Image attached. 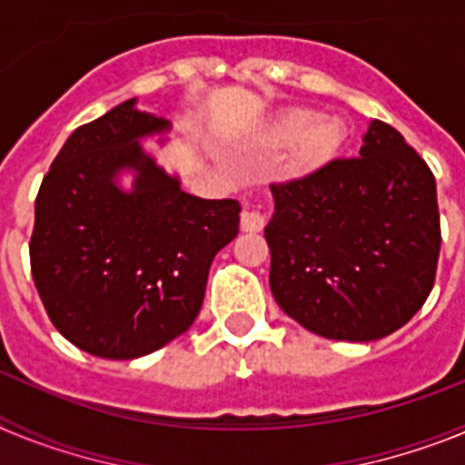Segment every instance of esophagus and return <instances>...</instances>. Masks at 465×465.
I'll list each match as a JSON object with an SVG mask.
<instances>
[{
	"mask_svg": "<svg viewBox=\"0 0 465 465\" xmlns=\"http://www.w3.org/2000/svg\"><path fill=\"white\" fill-rule=\"evenodd\" d=\"M262 228H265L262 213L253 212V209H244V212H242V230H244V232H261Z\"/></svg>",
	"mask_w": 465,
	"mask_h": 465,
	"instance_id": "obj_1",
	"label": "esophagus"
}]
</instances>
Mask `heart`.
Returning <instances> with one entry per match:
<instances>
[{
  "label": "heart",
  "instance_id": "b5f03b06",
  "mask_svg": "<svg viewBox=\"0 0 465 465\" xmlns=\"http://www.w3.org/2000/svg\"><path fill=\"white\" fill-rule=\"evenodd\" d=\"M344 134L347 130L338 116H319L312 109H289L268 127L265 142L274 149L291 146V172L305 176L335 158Z\"/></svg>",
  "mask_w": 465,
  "mask_h": 465
}]
</instances>
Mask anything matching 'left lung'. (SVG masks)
I'll return each mask as SVG.
<instances>
[{
	"instance_id": "1",
	"label": "left lung",
	"mask_w": 465,
	"mask_h": 465,
	"mask_svg": "<svg viewBox=\"0 0 465 465\" xmlns=\"http://www.w3.org/2000/svg\"><path fill=\"white\" fill-rule=\"evenodd\" d=\"M270 191V289L300 326L371 342L421 310L440 256V213L433 172L396 127L371 121L361 158Z\"/></svg>"
}]
</instances>
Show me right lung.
Masks as SVG:
<instances>
[{
  "label": "right lung",
  "instance_id": "right-lung-1",
  "mask_svg": "<svg viewBox=\"0 0 465 465\" xmlns=\"http://www.w3.org/2000/svg\"><path fill=\"white\" fill-rule=\"evenodd\" d=\"M170 130L125 100L69 134L36 195L39 298L53 326L100 359H139L186 332L213 256L240 232L237 200L191 195L143 149Z\"/></svg>",
  "mask_w": 465,
  "mask_h": 465
}]
</instances>
